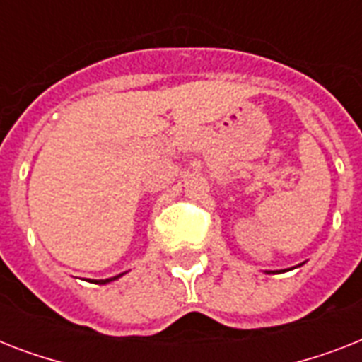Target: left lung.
Instances as JSON below:
<instances>
[{
	"label": "left lung",
	"instance_id": "left-lung-1",
	"mask_svg": "<svg viewBox=\"0 0 362 362\" xmlns=\"http://www.w3.org/2000/svg\"><path fill=\"white\" fill-rule=\"evenodd\" d=\"M281 272H286V270H281Z\"/></svg>",
	"mask_w": 362,
	"mask_h": 362
}]
</instances>
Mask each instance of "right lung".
<instances>
[{
    "label": "right lung",
    "instance_id": "right-lung-1",
    "mask_svg": "<svg viewBox=\"0 0 362 362\" xmlns=\"http://www.w3.org/2000/svg\"><path fill=\"white\" fill-rule=\"evenodd\" d=\"M120 276H124V274H118V276H115V278H107V280H95L93 284H101V286H103V284H109V281H112V280H118Z\"/></svg>",
    "mask_w": 362,
    "mask_h": 362
}]
</instances>
